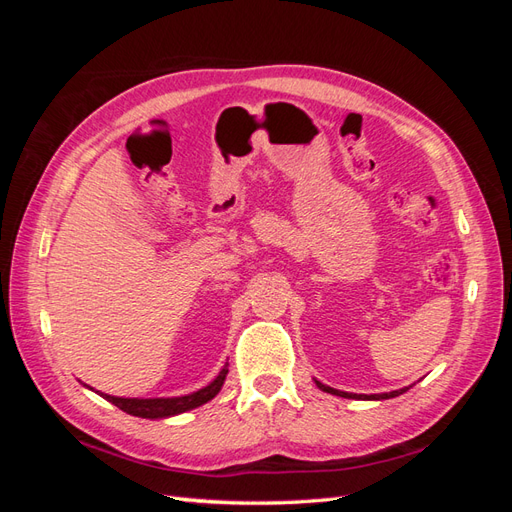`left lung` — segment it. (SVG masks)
Segmentation results:
<instances>
[{"label": "left lung", "instance_id": "1", "mask_svg": "<svg viewBox=\"0 0 512 512\" xmlns=\"http://www.w3.org/2000/svg\"><path fill=\"white\" fill-rule=\"evenodd\" d=\"M314 382H316V386H318L320 391H324V393H331V395H337V397H346V399H371V401H380V399H391V397H397V395H401V393H406V391H408V386H404V389L391 391V393H380V395H356V393H346V391L331 389V386L322 384V382H318V380H314Z\"/></svg>", "mask_w": 512, "mask_h": 512}]
</instances>
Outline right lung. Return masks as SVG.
<instances>
[{
    "label": "right lung",
    "instance_id": "add662e5",
    "mask_svg": "<svg viewBox=\"0 0 512 512\" xmlns=\"http://www.w3.org/2000/svg\"><path fill=\"white\" fill-rule=\"evenodd\" d=\"M226 374H228V363L220 369L218 376H215L207 386H203V389H198V391L188 393V395H181V397H149V399H143V397H115V395H106V393H100V391H96V393H100V397H104L106 401H111V404H115L123 412L156 421V418H168V416H175V414H183V412L207 404V401H211L215 395L222 391ZM91 391H94V389H91Z\"/></svg>",
    "mask_w": 512,
    "mask_h": 512
}]
</instances>
